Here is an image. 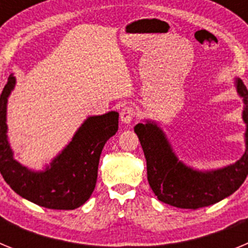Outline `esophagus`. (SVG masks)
Masks as SVG:
<instances>
[{
	"label": "esophagus",
	"instance_id": "34e87169",
	"mask_svg": "<svg viewBox=\"0 0 248 248\" xmlns=\"http://www.w3.org/2000/svg\"><path fill=\"white\" fill-rule=\"evenodd\" d=\"M135 115V110L131 107H125V108H123L122 111H120V120H122L123 124H125V125H129L131 124V122L134 120Z\"/></svg>",
	"mask_w": 248,
	"mask_h": 248
}]
</instances>
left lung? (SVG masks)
Returning <instances> with one entry per match:
<instances>
[{"label": "left lung", "mask_w": 248, "mask_h": 248, "mask_svg": "<svg viewBox=\"0 0 248 248\" xmlns=\"http://www.w3.org/2000/svg\"><path fill=\"white\" fill-rule=\"evenodd\" d=\"M235 88L244 102L242 120L245 153L233 164L211 170H198L179 160L165 131L156 122L146 119L134 128L146 159L148 181L161 202L179 209L196 210L214 205L232 195L248 174V91L240 78Z\"/></svg>", "instance_id": "8db88e82"}]
</instances>
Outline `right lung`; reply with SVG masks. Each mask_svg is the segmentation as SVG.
I'll return each mask as SVG.
<instances>
[{"mask_svg": "<svg viewBox=\"0 0 248 248\" xmlns=\"http://www.w3.org/2000/svg\"><path fill=\"white\" fill-rule=\"evenodd\" d=\"M16 85L8 77L0 95V171L13 191L36 205L53 210H74L94 191L102 150L118 131V111L92 115L43 170H32L15 159L8 141L7 103Z\"/></svg>", "mask_w": 248, "mask_h": 248, "instance_id": "1", "label": "right lung"}]
</instances>
